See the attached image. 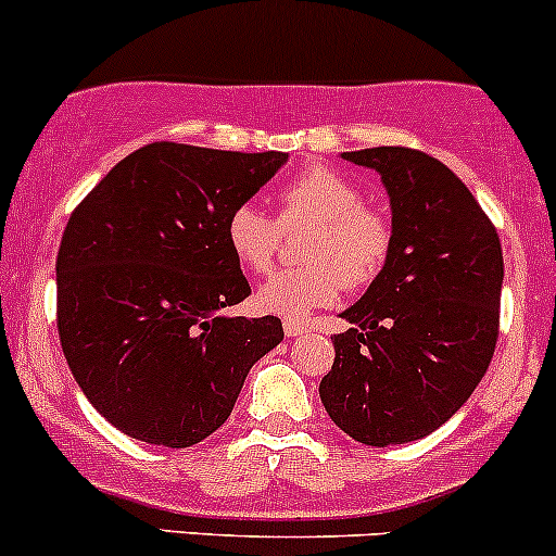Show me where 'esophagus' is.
<instances>
[{
    "mask_svg": "<svg viewBox=\"0 0 556 556\" xmlns=\"http://www.w3.org/2000/svg\"><path fill=\"white\" fill-rule=\"evenodd\" d=\"M283 334L286 337H302V334H307V326L305 324H296V320H286V324H283Z\"/></svg>",
    "mask_w": 556,
    "mask_h": 556,
    "instance_id": "esophagus-1",
    "label": "esophagus"
}]
</instances>
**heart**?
Masks as SVG:
<instances>
[{
	"label": "heart",
	"instance_id": "b5f03b06",
	"mask_svg": "<svg viewBox=\"0 0 556 556\" xmlns=\"http://www.w3.org/2000/svg\"><path fill=\"white\" fill-rule=\"evenodd\" d=\"M278 219L262 205L238 203L225 225L227 249L243 270L262 276L276 265L283 230L311 225L302 243L307 265L289 267L256 291V305L273 316L302 320L337 302L342 280L362 289L382 273L393 249V227L369 208L362 187L340 170L313 165L278 192Z\"/></svg>",
	"mask_w": 556,
	"mask_h": 556
}]
</instances>
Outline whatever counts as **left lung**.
Here are the masks:
<instances>
[{"mask_svg": "<svg viewBox=\"0 0 556 556\" xmlns=\"http://www.w3.org/2000/svg\"><path fill=\"white\" fill-rule=\"evenodd\" d=\"M380 174L393 249L342 318L320 402L369 447L406 444L450 420L488 371L497 340L503 251L468 187L406 147L342 152Z\"/></svg>", "mask_w": 556, "mask_h": 556, "instance_id": "left-lung-1", "label": "left lung"}]
</instances>
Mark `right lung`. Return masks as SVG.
Segmentation results:
<instances>
[{"mask_svg":"<svg viewBox=\"0 0 556 556\" xmlns=\"http://www.w3.org/2000/svg\"><path fill=\"white\" fill-rule=\"evenodd\" d=\"M289 160L154 141L88 192L61 238L59 337L88 402L117 431L192 447L230 417L280 318L225 316L251 294L225 225Z\"/></svg>","mask_w":556,"mask_h":556,"instance_id":"add662e5","label":"right lung"}]
</instances>
